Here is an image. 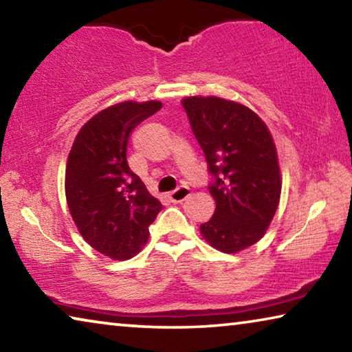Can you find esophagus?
Returning <instances> with one entry per match:
<instances>
[{"label": "esophagus", "instance_id": "1", "mask_svg": "<svg viewBox=\"0 0 352 352\" xmlns=\"http://www.w3.org/2000/svg\"><path fill=\"white\" fill-rule=\"evenodd\" d=\"M190 190L188 186H178L175 190H172L169 194V199L170 201H174V204H180V201L186 200L189 197Z\"/></svg>", "mask_w": 352, "mask_h": 352}]
</instances>
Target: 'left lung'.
I'll return each mask as SVG.
<instances>
[{
    "label": "left lung",
    "mask_w": 352,
    "mask_h": 352,
    "mask_svg": "<svg viewBox=\"0 0 352 352\" xmlns=\"http://www.w3.org/2000/svg\"><path fill=\"white\" fill-rule=\"evenodd\" d=\"M190 129L212 175L216 211L201 236L223 253H237L265 234L281 195L276 147L248 107L222 98H184Z\"/></svg>",
    "instance_id": "obj_1"
}]
</instances>
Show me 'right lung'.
Segmentation results:
<instances>
[{"label":"right lung","mask_w":352,"mask_h":352,"mask_svg":"<svg viewBox=\"0 0 352 352\" xmlns=\"http://www.w3.org/2000/svg\"><path fill=\"white\" fill-rule=\"evenodd\" d=\"M162 107L158 100L111 105L80 129L71 147L65 174L71 217L83 239L111 259L133 258L163 210L127 163L130 133Z\"/></svg>","instance_id":"add662e5"}]
</instances>
